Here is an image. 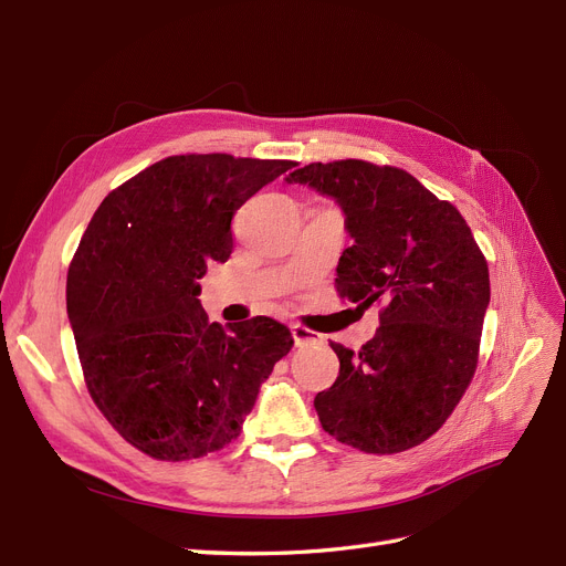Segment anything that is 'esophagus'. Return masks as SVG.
Returning <instances> with one entry per match:
<instances>
[{
	"label": "esophagus",
	"instance_id": "obj_1",
	"mask_svg": "<svg viewBox=\"0 0 566 566\" xmlns=\"http://www.w3.org/2000/svg\"><path fill=\"white\" fill-rule=\"evenodd\" d=\"M293 339H295V345L297 347H310V345H318V342L323 339V335H318V333H314V331H310L306 328V325H300V323H295L293 328Z\"/></svg>",
	"mask_w": 566,
	"mask_h": 566
}]
</instances>
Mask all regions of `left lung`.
Listing matches in <instances>:
<instances>
[{
	"label": "left lung",
	"mask_w": 566,
	"mask_h": 566,
	"mask_svg": "<svg viewBox=\"0 0 566 566\" xmlns=\"http://www.w3.org/2000/svg\"><path fill=\"white\" fill-rule=\"evenodd\" d=\"M310 184L347 214L354 245L339 256V300L380 310L354 352L331 342L339 375L316 394L321 427L364 453H401L430 439L470 387L491 297L489 264L468 221L406 169L366 160L312 163Z\"/></svg>",
	"instance_id": "left-lung-1"
}]
</instances>
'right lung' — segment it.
Instances as JSON below:
<instances>
[{
    "label": "right lung",
    "mask_w": 566,
    "mask_h": 566,
    "mask_svg": "<svg viewBox=\"0 0 566 566\" xmlns=\"http://www.w3.org/2000/svg\"><path fill=\"white\" fill-rule=\"evenodd\" d=\"M293 160L169 156L98 205L67 269L84 385L113 430L179 462L229 447L260 385L293 349L283 323H210L200 285L233 250L231 219Z\"/></svg>",
    "instance_id": "obj_1"
}]
</instances>
